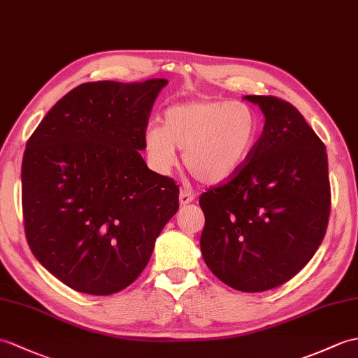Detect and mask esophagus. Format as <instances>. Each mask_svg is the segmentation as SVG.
<instances>
[{
	"mask_svg": "<svg viewBox=\"0 0 358 358\" xmlns=\"http://www.w3.org/2000/svg\"><path fill=\"white\" fill-rule=\"evenodd\" d=\"M194 194H190V192H187V190H181L180 192V204L181 206H187V204H190L194 201Z\"/></svg>",
	"mask_w": 358,
	"mask_h": 358,
	"instance_id": "1",
	"label": "esophagus"
}]
</instances>
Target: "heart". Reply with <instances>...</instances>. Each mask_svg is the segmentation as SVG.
Returning <instances> with one entry per match:
<instances>
[{
    "label": "heart",
    "instance_id": "b5f03b06",
    "mask_svg": "<svg viewBox=\"0 0 358 358\" xmlns=\"http://www.w3.org/2000/svg\"><path fill=\"white\" fill-rule=\"evenodd\" d=\"M259 123L243 102L199 99L173 103L163 113V124L145 129V148L152 164L168 172L185 149L186 169L204 185H222L244 168L255 151Z\"/></svg>",
    "mask_w": 358,
    "mask_h": 358
}]
</instances>
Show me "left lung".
<instances>
[{
	"label": "left lung",
	"instance_id": "1",
	"mask_svg": "<svg viewBox=\"0 0 358 358\" xmlns=\"http://www.w3.org/2000/svg\"><path fill=\"white\" fill-rule=\"evenodd\" d=\"M265 117L239 173L199 196L204 262L245 293L276 288L301 271L328 227L331 189L323 141L296 108L274 96H245Z\"/></svg>",
	"mask_w": 358,
	"mask_h": 358
}]
</instances>
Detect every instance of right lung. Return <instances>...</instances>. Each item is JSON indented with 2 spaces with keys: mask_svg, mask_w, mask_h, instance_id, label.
<instances>
[{
  "mask_svg": "<svg viewBox=\"0 0 358 358\" xmlns=\"http://www.w3.org/2000/svg\"><path fill=\"white\" fill-rule=\"evenodd\" d=\"M166 84L87 82L27 141L21 180L29 247L79 293L110 296L131 285L178 210L176 181L149 169L140 154Z\"/></svg>",
  "mask_w": 358,
  "mask_h": 358,
  "instance_id": "1",
  "label": "right lung"
}]
</instances>
